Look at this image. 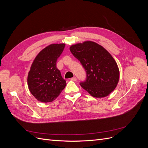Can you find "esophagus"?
I'll use <instances>...</instances> for the list:
<instances>
[{"instance_id": "34e87169", "label": "esophagus", "mask_w": 148, "mask_h": 148, "mask_svg": "<svg viewBox=\"0 0 148 148\" xmlns=\"http://www.w3.org/2000/svg\"><path fill=\"white\" fill-rule=\"evenodd\" d=\"M71 81H73V82H75V81H77V78H76V77H73V78H71V79H70Z\"/></svg>"}]
</instances>
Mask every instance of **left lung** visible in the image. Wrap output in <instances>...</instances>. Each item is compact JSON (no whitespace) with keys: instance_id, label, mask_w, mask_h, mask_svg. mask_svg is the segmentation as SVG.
I'll use <instances>...</instances> for the list:
<instances>
[{"instance_id":"8db88e82","label":"left lung","mask_w":148,"mask_h":148,"mask_svg":"<svg viewBox=\"0 0 148 148\" xmlns=\"http://www.w3.org/2000/svg\"><path fill=\"white\" fill-rule=\"evenodd\" d=\"M70 51L80 62L86 73V79L81 86L95 97L108 96L117 86L120 72L110 53L92 41L71 46Z\"/></svg>"}]
</instances>
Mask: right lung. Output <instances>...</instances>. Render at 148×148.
Instances as JSON below:
<instances>
[{"mask_svg":"<svg viewBox=\"0 0 148 148\" xmlns=\"http://www.w3.org/2000/svg\"><path fill=\"white\" fill-rule=\"evenodd\" d=\"M65 46V44H52L47 46L38 53L31 65L28 76V88L40 102L55 100L66 86L65 79L56 66Z\"/></svg>","mask_w":148,"mask_h":148,"instance_id":"obj_1","label":"right lung"}]
</instances>
